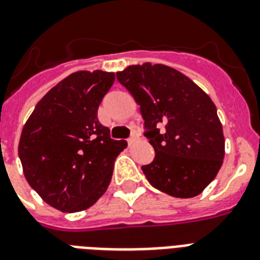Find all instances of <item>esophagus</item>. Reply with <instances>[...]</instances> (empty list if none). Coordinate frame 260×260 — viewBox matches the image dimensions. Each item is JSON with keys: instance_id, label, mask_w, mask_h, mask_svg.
Segmentation results:
<instances>
[{"instance_id": "esophagus-1", "label": "esophagus", "mask_w": 260, "mask_h": 260, "mask_svg": "<svg viewBox=\"0 0 260 260\" xmlns=\"http://www.w3.org/2000/svg\"><path fill=\"white\" fill-rule=\"evenodd\" d=\"M137 140H139V135H137L136 132H134V134L131 135L129 139H128V144H129V145H132V144L136 143Z\"/></svg>"}]
</instances>
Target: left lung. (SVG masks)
<instances>
[{
  "label": "left lung",
  "mask_w": 260,
  "mask_h": 260,
  "mask_svg": "<svg viewBox=\"0 0 260 260\" xmlns=\"http://www.w3.org/2000/svg\"><path fill=\"white\" fill-rule=\"evenodd\" d=\"M140 106L154 160L143 165L149 184L172 197L202 193L221 169L224 137L209 95L177 70L136 64L116 73Z\"/></svg>",
  "instance_id": "8db88e82"
}]
</instances>
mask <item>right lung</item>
Returning a JSON list of instances; mask_svg holds the SVG:
<instances>
[{
  "instance_id": "1",
  "label": "right lung",
  "mask_w": 260,
  "mask_h": 260,
  "mask_svg": "<svg viewBox=\"0 0 260 260\" xmlns=\"http://www.w3.org/2000/svg\"><path fill=\"white\" fill-rule=\"evenodd\" d=\"M115 74L78 71L39 100L23 126L18 156L30 186L64 213L92 206L112 178L113 162L126 141L113 140L98 108Z\"/></svg>"
}]
</instances>
